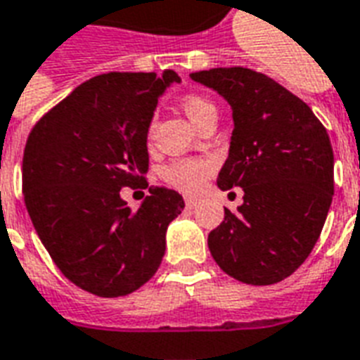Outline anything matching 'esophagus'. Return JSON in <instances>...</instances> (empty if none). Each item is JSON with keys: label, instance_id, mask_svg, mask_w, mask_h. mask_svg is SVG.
Masks as SVG:
<instances>
[{"label": "esophagus", "instance_id": "34e87169", "mask_svg": "<svg viewBox=\"0 0 360 360\" xmlns=\"http://www.w3.org/2000/svg\"><path fill=\"white\" fill-rule=\"evenodd\" d=\"M185 204H187L188 210H193V207H196L198 202H196V198H185Z\"/></svg>", "mask_w": 360, "mask_h": 360}]
</instances>
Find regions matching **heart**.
<instances>
[{"label":"heart","mask_w":360,"mask_h":360,"mask_svg":"<svg viewBox=\"0 0 360 360\" xmlns=\"http://www.w3.org/2000/svg\"><path fill=\"white\" fill-rule=\"evenodd\" d=\"M181 108L196 127H200L206 120L217 118V106L202 95H187L181 101ZM210 172L212 164L207 160H177L164 169V177L172 187L179 188L181 193L193 194L200 191Z\"/></svg>","instance_id":"b5f03b06"}]
</instances>
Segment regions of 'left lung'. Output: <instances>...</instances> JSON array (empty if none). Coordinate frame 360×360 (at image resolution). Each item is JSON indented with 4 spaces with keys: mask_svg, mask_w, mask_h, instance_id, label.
<instances>
[{
    "mask_svg": "<svg viewBox=\"0 0 360 360\" xmlns=\"http://www.w3.org/2000/svg\"><path fill=\"white\" fill-rule=\"evenodd\" d=\"M191 78L233 110L229 156L217 187H240L238 214L207 236L229 276L267 286L294 273L315 248L334 196V153L324 126L302 98L250 68H212Z\"/></svg>",
    "mask_w": 360,
    "mask_h": 360,
    "instance_id": "left-lung-1",
    "label": "left lung"
}]
</instances>
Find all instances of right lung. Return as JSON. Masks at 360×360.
Returning <instances> with one entry per match:
<instances>
[{
  "label": "right lung",
  "instance_id": "1",
  "mask_svg": "<svg viewBox=\"0 0 360 360\" xmlns=\"http://www.w3.org/2000/svg\"><path fill=\"white\" fill-rule=\"evenodd\" d=\"M173 70L108 72L87 79L39 120L26 141L22 193L34 229L60 273L85 292L139 290L166 254V231L183 212L179 193L148 188L131 210L122 187L148 172L146 137Z\"/></svg>",
  "mask_w": 360,
  "mask_h": 360
}]
</instances>
